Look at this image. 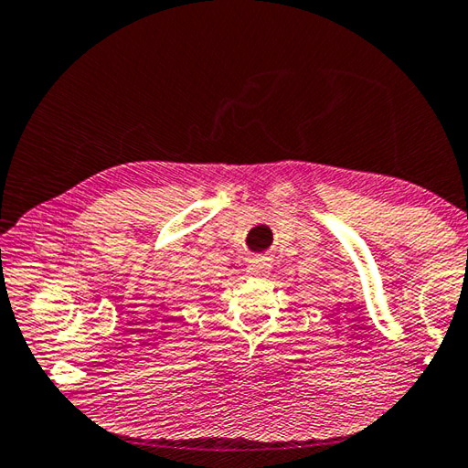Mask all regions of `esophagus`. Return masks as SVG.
<instances>
[{
	"label": "esophagus",
	"mask_w": 468,
	"mask_h": 468,
	"mask_svg": "<svg viewBox=\"0 0 468 468\" xmlns=\"http://www.w3.org/2000/svg\"><path fill=\"white\" fill-rule=\"evenodd\" d=\"M247 271L255 273V276H268V273L271 271V261H270V258H265V255H258V258L250 263Z\"/></svg>",
	"instance_id": "obj_1"
}]
</instances>
